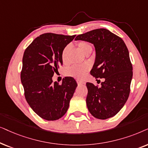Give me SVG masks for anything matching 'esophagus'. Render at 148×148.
I'll list each match as a JSON object with an SVG mask.
<instances>
[{
    "label": "esophagus",
    "mask_w": 148,
    "mask_h": 148,
    "mask_svg": "<svg viewBox=\"0 0 148 148\" xmlns=\"http://www.w3.org/2000/svg\"><path fill=\"white\" fill-rule=\"evenodd\" d=\"M77 83H78V85H81V84H84V82H82V81H80V80H77Z\"/></svg>",
    "instance_id": "1"
}]
</instances>
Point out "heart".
Listing matches in <instances>:
<instances>
[{
	"label": "heart",
	"mask_w": 148,
	"mask_h": 148,
	"mask_svg": "<svg viewBox=\"0 0 148 148\" xmlns=\"http://www.w3.org/2000/svg\"><path fill=\"white\" fill-rule=\"evenodd\" d=\"M78 48L85 55H89L93 50V47L90 42L86 40H80L76 42ZM71 49V45H68L63 49L62 51V60L64 64H68V56ZM89 70L88 66H74L69 67L66 70V75L72 76L77 79L81 80L84 77L86 74Z\"/></svg>",
	"instance_id": "1"
}]
</instances>
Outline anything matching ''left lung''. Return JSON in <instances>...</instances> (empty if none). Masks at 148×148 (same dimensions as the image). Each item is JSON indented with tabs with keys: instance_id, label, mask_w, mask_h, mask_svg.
<instances>
[{
	"instance_id": "left-lung-1",
	"label": "left lung",
	"mask_w": 148,
	"mask_h": 148,
	"mask_svg": "<svg viewBox=\"0 0 148 148\" xmlns=\"http://www.w3.org/2000/svg\"><path fill=\"white\" fill-rule=\"evenodd\" d=\"M94 45L96 60L90 74L101 86L86 82V106L94 117L105 120L113 117L127 101L133 77L129 53L121 37L105 28L95 29L76 36Z\"/></svg>"
}]
</instances>
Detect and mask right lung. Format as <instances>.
<instances>
[{
  "instance_id": "add662e5",
  "label": "right lung",
  "mask_w": 148,
  "mask_h": 148,
  "mask_svg": "<svg viewBox=\"0 0 148 148\" xmlns=\"http://www.w3.org/2000/svg\"><path fill=\"white\" fill-rule=\"evenodd\" d=\"M75 36L45 33L35 38L23 53L21 81L25 98L33 111L47 121H56L66 113L77 86L72 77L64 78L61 84L52 80L63 65V49Z\"/></svg>"
}]
</instances>
